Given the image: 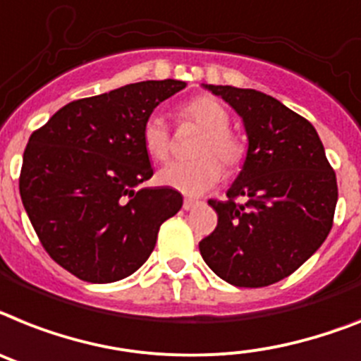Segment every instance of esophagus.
Here are the masks:
<instances>
[{
	"mask_svg": "<svg viewBox=\"0 0 361 361\" xmlns=\"http://www.w3.org/2000/svg\"><path fill=\"white\" fill-rule=\"evenodd\" d=\"M198 205H202V202L195 198H185V202H183V209H185V211H192V209H196Z\"/></svg>",
	"mask_w": 361,
	"mask_h": 361,
	"instance_id": "obj_1",
	"label": "esophagus"
}]
</instances>
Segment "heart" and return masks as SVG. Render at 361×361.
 <instances>
[{
	"mask_svg": "<svg viewBox=\"0 0 361 361\" xmlns=\"http://www.w3.org/2000/svg\"><path fill=\"white\" fill-rule=\"evenodd\" d=\"M180 117L204 130V137L200 139L196 148L198 159L190 163H171L159 171L157 178L165 187L180 190L183 195H204L205 190L222 180V164L229 172H237L244 165L247 147L240 135L229 130V111L214 97H192L180 108ZM141 143L145 152L154 161L163 163L171 157V130L161 115L152 114L145 119L141 128ZM220 161L223 163L220 164Z\"/></svg>",
	"mask_w": 361,
	"mask_h": 361,
	"instance_id": "1",
	"label": "heart"
}]
</instances>
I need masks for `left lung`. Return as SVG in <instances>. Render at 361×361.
Instances as JSON below:
<instances>
[{
  "mask_svg": "<svg viewBox=\"0 0 361 361\" xmlns=\"http://www.w3.org/2000/svg\"><path fill=\"white\" fill-rule=\"evenodd\" d=\"M205 87L240 115L250 145L226 202L209 200L218 224L200 253L229 284L262 288L292 275L325 242L338 202L336 172L316 128L283 102L255 90Z\"/></svg>",
  "mask_w": 361,
  "mask_h": 361,
  "instance_id": "obj_1",
  "label": "left lung"
}]
</instances>
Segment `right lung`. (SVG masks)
<instances>
[{
	"label": "right lung",
	"mask_w": 361,
	"mask_h": 361,
	"mask_svg": "<svg viewBox=\"0 0 361 361\" xmlns=\"http://www.w3.org/2000/svg\"><path fill=\"white\" fill-rule=\"evenodd\" d=\"M185 87L147 80L60 108L23 152L20 195L44 250L86 283H114L145 264L165 220L183 205L171 187L139 189L154 174L141 128Z\"/></svg>",
	"instance_id": "obj_1"
}]
</instances>
